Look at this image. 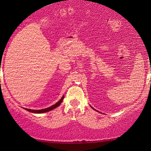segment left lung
<instances>
[{
  "instance_id": "1",
  "label": "left lung",
  "mask_w": 151,
  "mask_h": 151,
  "mask_svg": "<svg viewBox=\"0 0 151 151\" xmlns=\"http://www.w3.org/2000/svg\"><path fill=\"white\" fill-rule=\"evenodd\" d=\"M92 109H93V108H92Z\"/></svg>"
}]
</instances>
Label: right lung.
Masks as SVG:
<instances>
[{
  "mask_svg": "<svg viewBox=\"0 0 151 151\" xmlns=\"http://www.w3.org/2000/svg\"><path fill=\"white\" fill-rule=\"evenodd\" d=\"M64 96H62V98L60 99V100L58 101V102L56 103V104H53L50 107H48L47 108V109H40V110H32V109H24L26 111H28L30 112H32V113H37V114H39V113H44V112H49L50 111H52L54 109H55V108H57L61 104V103L62 102L63 100H64Z\"/></svg>",
  "mask_w": 151,
  "mask_h": 151,
  "instance_id": "1",
  "label": "right lung"
}]
</instances>
